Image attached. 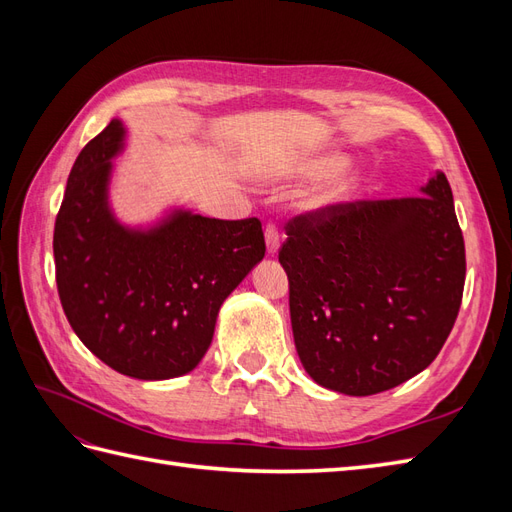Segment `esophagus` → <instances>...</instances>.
<instances>
[{
  "instance_id": "obj_1",
  "label": "esophagus",
  "mask_w": 512,
  "mask_h": 512,
  "mask_svg": "<svg viewBox=\"0 0 512 512\" xmlns=\"http://www.w3.org/2000/svg\"><path fill=\"white\" fill-rule=\"evenodd\" d=\"M265 241H267V252L273 256L280 247V232H277V226L273 222H269L265 226Z\"/></svg>"
}]
</instances>
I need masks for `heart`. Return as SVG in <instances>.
<instances>
[{
  "label": "heart",
  "instance_id": "heart-1",
  "mask_svg": "<svg viewBox=\"0 0 512 512\" xmlns=\"http://www.w3.org/2000/svg\"><path fill=\"white\" fill-rule=\"evenodd\" d=\"M346 164V158L339 156V153H331V156H320L314 160H307L303 162L297 170L301 175H312V177H324V175H331L335 170H339ZM350 192V181H339L331 188H327L324 192H320L314 198V205L318 207H327V205H335L339 200H344Z\"/></svg>",
  "mask_w": 512,
  "mask_h": 512
}]
</instances>
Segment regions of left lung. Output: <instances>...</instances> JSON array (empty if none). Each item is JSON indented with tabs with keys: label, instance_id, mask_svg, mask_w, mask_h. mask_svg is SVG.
<instances>
[{
	"label": "left lung",
	"instance_id": "obj_1",
	"mask_svg": "<svg viewBox=\"0 0 512 512\" xmlns=\"http://www.w3.org/2000/svg\"><path fill=\"white\" fill-rule=\"evenodd\" d=\"M294 346L324 389L365 397L436 359L457 320L466 245L444 173L423 196L354 200L286 224Z\"/></svg>",
	"mask_w": 512,
	"mask_h": 512
}]
</instances>
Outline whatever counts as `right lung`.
Returning <instances> with one entry per match:
<instances>
[{
    "label": "right lung",
    "instance_id": "1",
    "mask_svg": "<svg viewBox=\"0 0 512 512\" xmlns=\"http://www.w3.org/2000/svg\"><path fill=\"white\" fill-rule=\"evenodd\" d=\"M121 121L76 158L55 220L61 307L102 363L138 380H168L203 359L220 307L265 256L258 218L215 220L175 211L151 230L121 226L108 177L123 147Z\"/></svg>",
    "mask_w": 512,
    "mask_h": 512
}]
</instances>
